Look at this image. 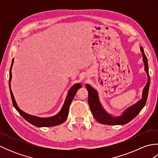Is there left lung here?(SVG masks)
Returning <instances> with one entry per match:
<instances>
[{"label": "left lung", "instance_id": "obj_1", "mask_svg": "<svg viewBox=\"0 0 158 158\" xmlns=\"http://www.w3.org/2000/svg\"><path fill=\"white\" fill-rule=\"evenodd\" d=\"M140 51L143 53V60L145 64V70L147 73L148 80L145 88L143 91V97L139 102H137L135 105L130 106L123 113L122 115L118 117H113L107 113L103 109L101 104L100 102L98 92L96 90L92 88L88 84H86L85 87L88 92V103L91 109V111L94 117L102 124L106 125H123L130 122L135 117L138 115L140 110L145 106L147 96H148V92L150 84V76L149 74V66L147 63V58L144 53V50L142 47H140Z\"/></svg>", "mask_w": 158, "mask_h": 158}]
</instances>
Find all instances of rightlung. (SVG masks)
I'll use <instances>...</instances> for the list:
<instances>
[{
	"label": "right lung",
	"instance_id": "add662e5",
	"mask_svg": "<svg viewBox=\"0 0 158 158\" xmlns=\"http://www.w3.org/2000/svg\"><path fill=\"white\" fill-rule=\"evenodd\" d=\"M13 61H14V60L13 59L11 69H10V70H9V75H10L9 81V89H10V93H11L13 105L14 106L15 109L19 112L20 115L23 117V118H24L30 123H31L32 125H34L35 126H36V127H52V126L60 125V124L64 122L66 120L67 117H68L69 110V106H70V103L72 102L74 98V96H75V95L76 94V92L77 90L81 88V85L80 84V83H76V84L74 85L72 88L69 89L68 94L66 96L65 102L62 106V108L61 110H60V111L57 114V115L53 117H46V118H41V117L31 115H29V114H27L25 112H23V110H22L18 106V105H17L14 98V96H13V92L11 91V77H12L11 69H12Z\"/></svg>",
	"mask_w": 158,
	"mask_h": 158
}]
</instances>
